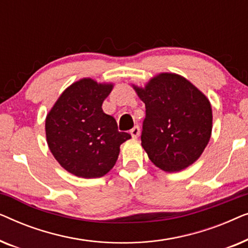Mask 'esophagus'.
I'll use <instances>...</instances> for the list:
<instances>
[{
	"label": "esophagus",
	"instance_id": "34e87169",
	"mask_svg": "<svg viewBox=\"0 0 248 248\" xmlns=\"http://www.w3.org/2000/svg\"><path fill=\"white\" fill-rule=\"evenodd\" d=\"M130 133H131L132 138H133V139L139 138V135H140V127H139L137 125V126H134L133 128H132V130L130 131Z\"/></svg>",
	"mask_w": 248,
	"mask_h": 248
}]
</instances>
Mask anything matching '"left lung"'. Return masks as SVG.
Returning <instances> with one entry per match:
<instances>
[{
	"label": "left lung",
	"instance_id": "obj_1",
	"mask_svg": "<svg viewBox=\"0 0 248 248\" xmlns=\"http://www.w3.org/2000/svg\"><path fill=\"white\" fill-rule=\"evenodd\" d=\"M145 104L141 144L164 171L185 169L198 160L212 132V108L205 94L184 77L159 73L144 87L132 84Z\"/></svg>",
	"mask_w": 248,
	"mask_h": 248
}]
</instances>
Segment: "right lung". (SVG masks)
<instances>
[{"label": "right lung", "mask_w": 248, "mask_h": 248, "mask_svg": "<svg viewBox=\"0 0 248 248\" xmlns=\"http://www.w3.org/2000/svg\"><path fill=\"white\" fill-rule=\"evenodd\" d=\"M113 87L83 78L67 87L47 114L49 150L77 177H103L116 164L121 144L131 139L101 108Z\"/></svg>", "instance_id": "obj_1"}]
</instances>
